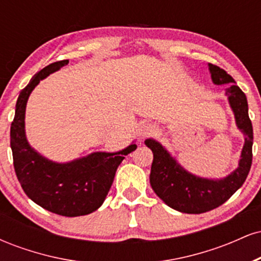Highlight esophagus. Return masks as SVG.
Listing matches in <instances>:
<instances>
[{
	"label": "esophagus",
	"instance_id": "obj_1",
	"mask_svg": "<svg viewBox=\"0 0 261 261\" xmlns=\"http://www.w3.org/2000/svg\"><path fill=\"white\" fill-rule=\"evenodd\" d=\"M155 134V126L152 124H143L142 126L140 127V131H139V136L140 139H146V137L148 136H152V135Z\"/></svg>",
	"mask_w": 261,
	"mask_h": 261
}]
</instances>
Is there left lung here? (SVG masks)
<instances>
[{
    "mask_svg": "<svg viewBox=\"0 0 261 261\" xmlns=\"http://www.w3.org/2000/svg\"><path fill=\"white\" fill-rule=\"evenodd\" d=\"M208 71L215 85H230L224 94L234 114L237 127L244 135L238 167L224 178H202L188 172L157 140L145 141L153 153L149 174L152 189L166 205L182 214H203L222 205L243 185L251 167L253 126L248 114L247 97L232 76L222 68L208 64Z\"/></svg>",
    "mask_w": 261,
    "mask_h": 261,
    "instance_id": "obj_1",
    "label": "left lung"
}]
</instances>
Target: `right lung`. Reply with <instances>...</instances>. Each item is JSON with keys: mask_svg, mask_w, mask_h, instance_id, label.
I'll use <instances>...</instances> for the list:
<instances>
[{"mask_svg": "<svg viewBox=\"0 0 261 261\" xmlns=\"http://www.w3.org/2000/svg\"><path fill=\"white\" fill-rule=\"evenodd\" d=\"M68 64L54 62L39 71L19 93L11 125V148L14 170L27 196L37 205L66 217L85 216L103 205L115 172L125 155L137 148L133 142L118 152H93L59 163L44 157L31 146L25 135V108L33 89Z\"/></svg>", "mask_w": 261, "mask_h": 261, "instance_id": "right-lung-1", "label": "right lung"}]
</instances>
